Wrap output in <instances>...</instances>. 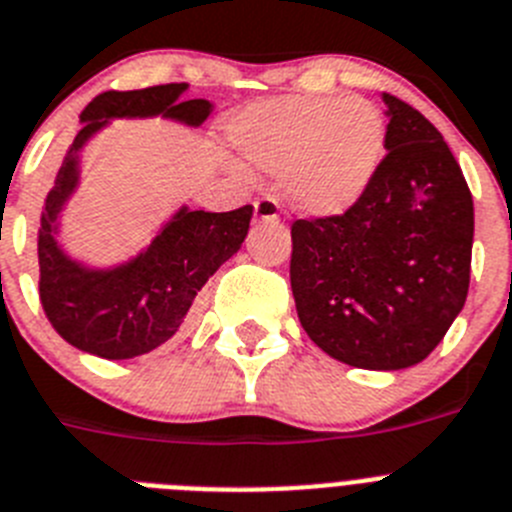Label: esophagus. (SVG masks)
Masks as SVG:
<instances>
[{
    "mask_svg": "<svg viewBox=\"0 0 512 512\" xmlns=\"http://www.w3.org/2000/svg\"><path fill=\"white\" fill-rule=\"evenodd\" d=\"M281 216V206L275 198H257L255 201V219L257 221H278Z\"/></svg>",
    "mask_w": 512,
    "mask_h": 512,
    "instance_id": "34e87169",
    "label": "esophagus"
}]
</instances>
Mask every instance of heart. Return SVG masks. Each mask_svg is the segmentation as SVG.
I'll return each mask as SVG.
<instances>
[{"label":"heart","mask_w":512,"mask_h":512,"mask_svg":"<svg viewBox=\"0 0 512 512\" xmlns=\"http://www.w3.org/2000/svg\"><path fill=\"white\" fill-rule=\"evenodd\" d=\"M244 164L278 172L286 201L311 219H335L363 201L379 175L389 123L366 97L281 95L231 121Z\"/></svg>","instance_id":"heart-1"}]
</instances>
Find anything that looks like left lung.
Returning <instances> with one entry per match:
<instances>
[{"label": "left lung", "mask_w": 512, "mask_h": 512, "mask_svg": "<svg viewBox=\"0 0 512 512\" xmlns=\"http://www.w3.org/2000/svg\"><path fill=\"white\" fill-rule=\"evenodd\" d=\"M389 144L363 201L291 226L301 327L335 361L399 371L425 361L469 293L474 203L441 131L384 95Z\"/></svg>", "instance_id": "1"}]
</instances>
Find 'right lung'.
<instances>
[{
	"mask_svg": "<svg viewBox=\"0 0 512 512\" xmlns=\"http://www.w3.org/2000/svg\"><path fill=\"white\" fill-rule=\"evenodd\" d=\"M188 84L102 92L82 110L77 139L66 151L46 198L38 229L41 304L48 322L69 345L105 361L151 353L175 337L195 296L216 270L237 255L252 206L211 213L180 206L144 250L126 262L97 268L64 250L61 219L82 182V151L115 118H164L198 128L213 102L182 100Z\"/></svg>",
	"mask_w": 512,
	"mask_h": 512,
	"instance_id": "1",
	"label": "right lung"
}]
</instances>
